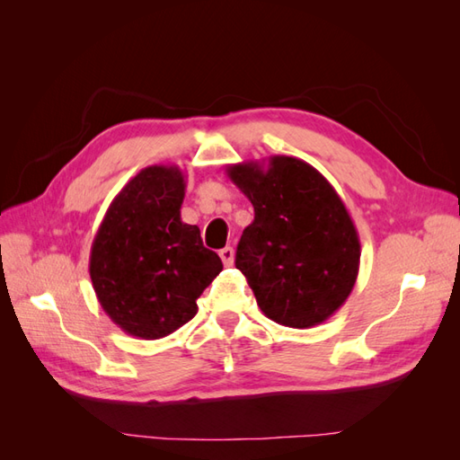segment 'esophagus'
Here are the masks:
<instances>
[{"label":"esophagus","instance_id":"34e87169","mask_svg":"<svg viewBox=\"0 0 460 460\" xmlns=\"http://www.w3.org/2000/svg\"><path fill=\"white\" fill-rule=\"evenodd\" d=\"M218 255H220L222 262H225V267H232V262H234V249H232V247L220 249Z\"/></svg>","mask_w":460,"mask_h":460}]
</instances>
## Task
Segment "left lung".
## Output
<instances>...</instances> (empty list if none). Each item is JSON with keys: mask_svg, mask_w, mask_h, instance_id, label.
I'll list each match as a JSON object with an SVG mask.
<instances>
[{"mask_svg": "<svg viewBox=\"0 0 460 460\" xmlns=\"http://www.w3.org/2000/svg\"><path fill=\"white\" fill-rule=\"evenodd\" d=\"M228 164L255 218L235 252L264 316L289 328L324 323L357 282L360 242L341 198L314 166L274 155Z\"/></svg>", "mask_w": 460, "mask_h": 460, "instance_id": "1", "label": "left lung"}]
</instances>
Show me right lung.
<instances>
[{
    "label": "right lung",
    "instance_id": "obj_1",
    "mask_svg": "<svg viewBox=\"0 0 460 460\" xmlns=\"http://www.w3.org/2000/svg\"><path fill=\"white\" fill-rule=\"evenodd\" d=\"M184 190L176 164L147 166L111 201L93 238L90 278L97 301L134 338L159 340L184 326L222 270L199 228L180 218Z\"/></svg>",
    "mask_w": 460,
    "mask_h": 460
}]
</instances>
